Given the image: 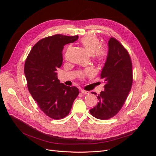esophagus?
<instances>
[{
	"mask_svg": "<svg viewBox=\"0 0 156 156\" xmlns=\"http://www.w3.org/2000/svg\"><path fill=\"white\" fill-rule=\"evenodd\" d=\"M81 92L82 94H89V92L88 91H87V90H81Z\"/></svg>",
	"mask_w": 156,
	"mask_h": 156,
	"instance_id": "34e87169",
	"label": "esophagus"
}]
</instances>
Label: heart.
I'll use <instances>...</instances> for the list:
<instances>
[{
  "instance_id": "1",
  "label": "heart",
  "mask_w": 156,
  "mask_h": 156,
  "mask_svg": "<svg viewBox=\"0 0 156 156\" xmlns=\"http://www.w3.org/2000/svg\"><path fill=\"white\" fill-rule=\"evenodd\" d=\"M81 42L84 49L90 55H94V57L99 62H104L107 57V50L101 48V41L98 37L94 36H87L83 37ZM85 74L84 73H79V76L83 79Z\"/></svg>"
}]
</instances>
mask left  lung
<instances>
[{"instance_id": "left-lung-1", "label": "left lung", "mask_w": 156, "mask_h": 156, "mask_svg": "<svg viewBox=\"0 0 156 156\" xmlns=\"http://www.w3.org/2000/svg\"><path fill=\"white\" fill-rule=\"evenodd\" d=\"M108 44L107 58L101 73L105 83L104 90L97 96L98 104L90 109L93 116L100 120L109 119L120 111L133 83L132 62L128 51L113 37Z\"/></svg>"}]
</instances>
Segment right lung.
Returning a JSON list of instances; mask_svg holds the SVG:
<instances>
[{
	"mask_svg": "<svg viewBox=\"0 0 156 156\" xmlns=\"http://www.w3.org/2000/svg\"><path fill=\"white\" fill-rule=\"evenodd\" d=\"M78 36L55 34L40 40L33 46L25 63L27 87L40 109L51 119L68 115L79 89L60 83L56 71L62 64L64 46Z\"/></svg>",
	"mask_w": 156,
	"mask_h": 156,
	"instance_id": "add662e5",
	"label": "right lung"
}]
</instances>
